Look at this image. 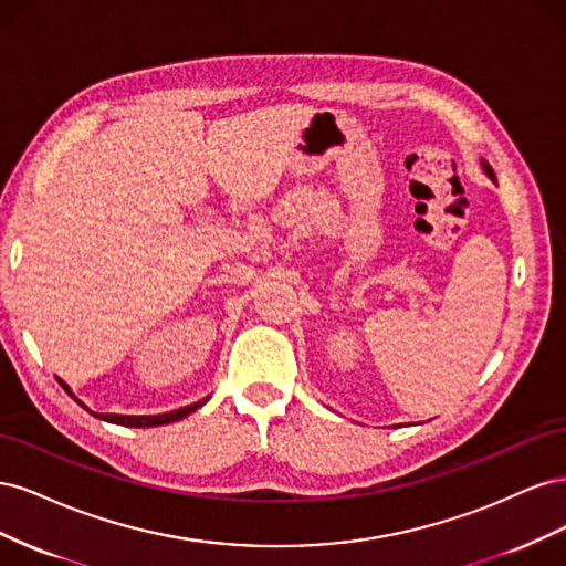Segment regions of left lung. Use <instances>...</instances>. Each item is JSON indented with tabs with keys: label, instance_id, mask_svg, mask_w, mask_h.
I'll return each instance as SVG.
<instances>
[{
	"label": "left lung",
	"instance_id": "1",
	"mask_svg": "<svg viewBox=\"0 0 566 566\" xmlns=\"http://www.w3.org/2000/svg\"><path fill=\"white\" fill-rule=\"evenodd\" d=\"M482 167H484V172H486V175H489V177H491V179H493V181H495V175H493V169H491V165H489V163H484V160H482Z\"/></svg>",
	"mask_w": 566,
	"mask_h": 566
}]
</instances>
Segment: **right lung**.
<instances>
[{
  "label": "right lung",
  "mask_w": 566,
  "mask_h": 566,
  "mask_svg": "<svg viewBox=\"0 0 566 566\" xmlns=\"http://www.w3.org/2000/svg\"><path fill=\"white\" fill-rule=\"evenodd\" d=\"M61 382V387L71 394V397L82 406V408H87L84 406L75 394L71 391V387H67L63 380H59ZM210 399V397H208ZM208 399H202V401H196V403H191V406H184V408H177V410H169V413H160V416H117V413H94V410H90V413L94 416V418H98V420H106V422H113V424H123V427H160V424H169V422H177V420H181V418H186L188 413H193V410H198L200 406H205L208 403Z\"/></svg>",
  "instance_id": "add662e5"
}]
</instances>
